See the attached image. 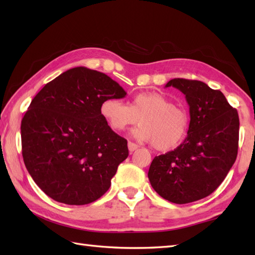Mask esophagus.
<instances>
[{
    "instance_id": "34e87169",
    "label": "esophagus",
    "mask_w": 255,
    "mask_h": 255,
    "mask_svg": "<svg viewBox=\"0 0 255 255\" xmlns=\"http://www.w3.org/2000/svg\"><path fill=\"white\" fill-rule=\"evenodd\" d=\"M138 149V145L133 142H128V150L129 152H133L134 150Z\"/></svg>"
}]
</instances>
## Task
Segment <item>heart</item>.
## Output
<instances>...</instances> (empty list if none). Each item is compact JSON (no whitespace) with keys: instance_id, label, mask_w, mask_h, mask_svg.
I'll return each instance as SVG.
<instances>
[{"instance_id":"heart-1","label":"heart","mask_w":255,"mask_h":255,"mask_svg":"<svg viewBox=\"0 0 255 255\" xmlns=\"http://www.w3.org/2000/svg\"><path fill=\"white\" fill-rule=\"evenodd\" d=\"M100 113L115 131H123L139 121L134 137L151 141L159 151H169L180 145L189 127L188 114L175 106L169 97L155 92L133 96L129 106L118 99H106L102 102Z\"/></svg>"}]
</instances>
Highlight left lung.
<instances>
[{"instance_id": "1", "label": "left lung", "mask_w": 255, "mask_h": 255, "mask_svg": "<svg viewBox=\"0 0 255 255\" xmlns=\"http://www.w3.org/2000/svg\"><path fill=\"white\" fill-rule=\"evenodd\" d=\"M189 106L187 137L176 149L155 156L148 177L161 197L187 204L215 192L234 165L239 143V116L219 90L197 80L173 79Z\"/></svg>"}]
</instances>
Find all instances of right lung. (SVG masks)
I'll return each instance as SVG.
<instances>
[{
	"label": "right lung",
	"instance_id": "add662e5",
	"mask_svg": "<svg viewBox=\"0 0 255 255\" xmlns=\"http://www.w3.org/2000/svg\"><path fill=\"white\" fill-rule=\"evenodd\" d=\"M126 94L105 73L84 67L68 70L38 92L21 119V153L46 195L86 205L108 191L128 147L101 116L100 106Z\"/></svg>",
	"mask_w": 255,
	"mask_h": 255
}]
</instances>
